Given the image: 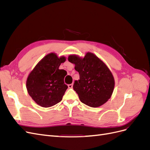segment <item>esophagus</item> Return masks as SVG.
Masks as SVG:
<instances>
[{"mask_svg": "<svg viewBox=\"0 0 150 150\" xmlns=\"http://www.w3.org/2000/svg\"><path fill=\"white\" fill-rule=\"evenodd\" d=\"M72 86H73V84H68V88H72Z\"/></svg>", "mask_w": 150, "mask_h": 150, "instance_id": "1", "label": "esophagus"}]
</instances>
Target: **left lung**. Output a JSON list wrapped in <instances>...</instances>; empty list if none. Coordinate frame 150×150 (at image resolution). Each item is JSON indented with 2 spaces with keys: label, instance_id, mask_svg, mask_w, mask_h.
<instances>
[{
  "label": "left lung",
  "instance_id": "1",
  "mask_svg": "<svg viewBox=\"0 0 150 150\" xmlns=\"http://www.w3.org/2000/svg\"><path fill=\"white\" fill-rule=\"evenodd\" d=\"M68 61L75 64L74 69L79 74L73 89L81 101L90 107H99L111 96L115 79L110 70L94 54L86 53L84 58L71 55Z\"/></svg>",
  "mask_w": 150,
  "mask_h": 150
}]
</instances>
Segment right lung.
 Instances as JSON below:
<instances>
[{
  "instance_id": "right-lung-1",
  "label": "right lung",
  "mask_w": 150,
  "mask_h": 150,
  "mask_svg": "<svg viewBox=\"0 0 150 150\" xmlns=\"http://www.w3.org/2000/svg\"><path fill=\"white\" fill-rule=\"evenodd\" d=\"M65 61L64 56L58 57L56 54H49L30 72L26 82L27 89L39 106L49 108L62 100L68 88L64 81L67 72L59 67Z\"/></svg>"
}]
</instances>
